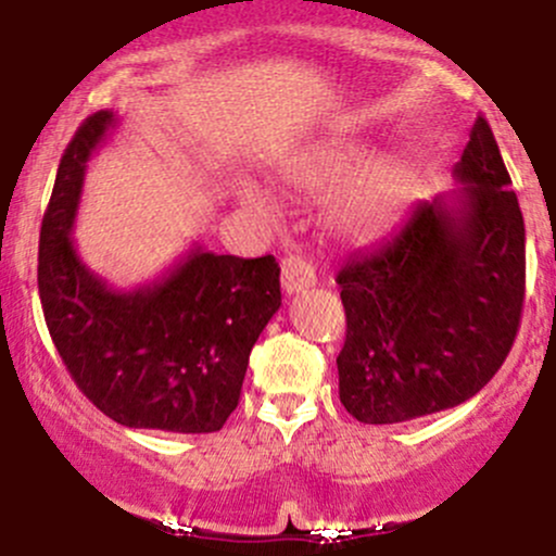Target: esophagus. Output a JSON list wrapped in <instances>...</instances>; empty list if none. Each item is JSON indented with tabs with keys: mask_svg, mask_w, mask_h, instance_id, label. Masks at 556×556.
Returning a JSON list of instances; mask_svg holds the SVG:
<instances>
[{
	"mask_svg": "<svg viewBox=\"0 0 556 556\" xmlns=\"http://www.w3.org/2000/svg\"><path fill=\"white\" fill-rule=\"evenodd\" d=\"M280 286L286 294H299V291L315 286V267L309 260L299 257V254H289L280 262Z\"/></svg>",
	"mask_w": 556,
	"mask_h": 556,
	"instance_id": "obj_1",
	"label": "esophagus"
}]
</instances>
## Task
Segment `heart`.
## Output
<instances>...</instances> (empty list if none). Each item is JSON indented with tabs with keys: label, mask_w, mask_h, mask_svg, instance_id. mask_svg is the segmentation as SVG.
I'll return each instance as SVG.
<instances>
[{
	"label": "heart",
	"mask_w": 556,
	"mask_h": 556,
	"mask_svg": "<svg viewBox=\"0 0 556 556\" xmlns=\"http://www.w3.org/2000/svg\"><path fill=\"white\" fill-rule=\"evenodd\" d=\"M370 159L365 143L333 141L309 149L286 170V180L309 197L330 199L326 220L333 233L354 244H367L396 226L413 202L417 173L402 157ZM244 199L252 207L267 210L265 197L247 186Z\"/></svg>",
	"instance_id": "heart-1"
}]
</instances>
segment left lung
<instances>
[{"mask_svg":"<svg viewBox=\"0 0 556 556\" xmlns=\"http://www.w3.org/2000/svg\"><path fill=\"white\" fill-rule=\"evenodd\" d=\"M454 178L463 189L417 202L389 241L336 276L346 309L339 396L367 426L457 407L513 349L526 299V223L483 115Z\"/></svg>","mask_w":556,"mask_h":556,"instance_id":"8db88e82","label":"left lung"}]
</instances>
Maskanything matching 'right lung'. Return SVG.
<instances>
[{
  "instance_id": "add662e5",
  "label": "right lung",
  "mask_w": 556,
  "mask_h": 556,
  "mask_svg": "<svg viewBox=\"0 0 556 556\" xmlns=\"http://www.w3.org/2000/svg\"><path fill=\"white\" fill-rule=\"evenodd\" d=\"M117 117L93 112L62 154L39 236L49 336L86 399L115 422L215 433L239 407L249 354L280 307V267L194 247L154 283L117 291L73 247L86 162Z\"/></svg>"
}]
</instances>
